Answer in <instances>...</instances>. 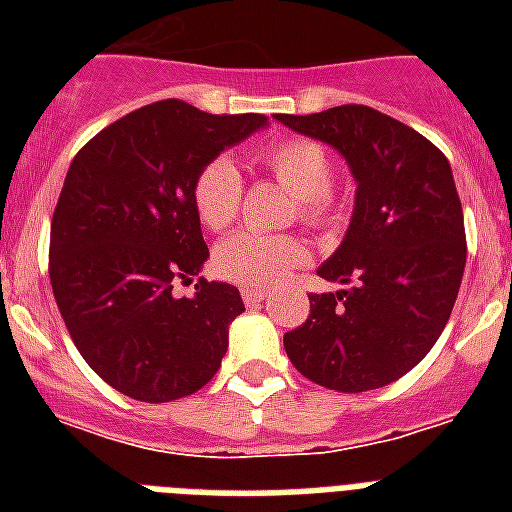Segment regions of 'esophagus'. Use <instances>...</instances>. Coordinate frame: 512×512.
Masks as SVG:
<instances>
[{
    "instance_id": "1",
    "label": "esophagus",
    "mask_w": 512,
    "mask_h": 512,
    "mask_svg": "<svg viewBox=\"0 0 512 512\" xmlns=\"http://www.w3.org/2000/svg\"><path fill=\"white\" fill-rule=\"evenodd\" d=\"M241 297H244V303L247 305H257V303H263V300H268L271 292L263 287H244L241 289Z\"/></svg>"
}]
</instances>
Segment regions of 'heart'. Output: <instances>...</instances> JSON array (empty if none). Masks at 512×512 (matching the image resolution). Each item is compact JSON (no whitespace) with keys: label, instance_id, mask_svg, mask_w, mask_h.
<instances>
[{"label":"heart","instance_id":"heart-1","mask_svg":"<svg viewBox=\"0 0 512 512\" xmlns=\"http://www.w3.org/2000/svg\"><path fill=\"white\" fill-rule=\"evenodd\" d=\"M257 162L271 177L297 199L300 220L311 225L332 223L337 204L332 199L335 167L327 151L313 140L289 138L268 143L257 151ZM241 175L236 164L225 156H215L196 172L191 199L196 217L209 231H223L236 220L241 204ZM308 260V244L297 236H263L255 231H239L220 241L215 265L220 276L244 287H273L292 268Z\"/></svg>","mask_w":512,"mask_h":512}]
</instances>
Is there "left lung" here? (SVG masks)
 <instances>
[{"label":"left lung","instance_id":"1","mask_svg":"<svg viewBox=\"0 0 512 512\" xmlns=\"http://www.w3.org/2000/svg\"><path fill=\"white\" fill-rule=\"evenodd\" d=\"M273 119L335 148L356 180L348 231L316 271L345 289L308 295L311 316L284 335L289 361L329 390L382 388L428 356L460 292L468 247L452 167L369 106Z\"/></svg>","mask_w":512,"mask_h":512}]
</instances>
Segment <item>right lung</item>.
Listing matches in <instances>:
<instances>
[{
    "label": "right lung",
    "instance_id": "right-lung-1",
    "mask_svg": "<svg viewBox=\"0 0 512 512\" xmlns=\"http://www.w3.org/2000/svg\"><path fill=\"white\" fill-rule=\"evenodd\" d=\"M268 116H217L159 100L98 132L74 156L50 228L52 295L82 358L124 396L164 404L204 388L244 311L239 289L196 281L207 263L191 185Z\"/></svg>",
    "mask_w": 512,
    "mask_h": 512
}]
</instances>
